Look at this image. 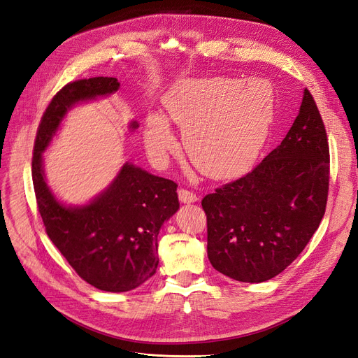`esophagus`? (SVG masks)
I'll return each instance as SVG.
<instances>
[{
	"label": "esophagus",
	"instance_id": "esophagus-1",
	"mask_svg": "<svg viewBox=\"0 0 358 358\" xmlns=\"http://www.w3.org/2000/svg\"><path fill=\"white\" fill-rule=\"evenodd\" d=\"M178 199L181 203H185V204H190V203H194L199 200V197L194 193L185 190V189L178 190Z\"/></svg>",
	"mask_w": 358,
	"mask_h": 358
}]
</instances>
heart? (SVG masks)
<instances>
[{"label":"heart","instance_id":"b5f03b06","mask_svg":"<svg viewBox=\"0 0 358 358\" xmlns=\"http://www.w3.org/2000/svg\"><path fill=\"white\" fill-rule=\"evenodd\" d=\"M169 120L184 127V146L192 161L213 177L245 169L258 155L273 124L275 92L261 80L189 78L174 84L164 97ZM162 113L145 124V145L155 162H165L176 136Z\"/></svg>","mask_w":358,"mask_h":358}]
</instances>
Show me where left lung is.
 I'll return each instance as SVG.
<instances>
[{"label":"left lung","mask_w":358,"mask_h":358,"mask_svg":"<svg viewBox=\"0 0 358 358\" xmlns=\"http://www.w3.org/2000/svg\"><path fill=\"white\" fill-rule=\"evenodd\" d=\"M328 185L327 130L305 88L299 115L281 143L245 177L201 200L213 268L242 283H262L280 274L319 228Z\"/></svg>","instance_id":"8db88e82"}]
</instances>
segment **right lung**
<instances>
[{
    "label": "right lung",
    "instance_id": "obj_1",
    "mask_svg": "<svg viewBox=\"0 0 358 358\" xmlns=\"http://www.w3.org/2000/svg\"><path fill=\"white\" fill-rule=\"evenodd\" d=\"M119 87L110 77L66 84L41 120L31 161L37 208L48 236L83 280L113 293L134 290L155 274L161 227L180 209L178 185L124 162L107 189L88 203L65 204L46 182L43 152L68 110L111 96ZM138 127L136 120L130 122V131Z\"/></svg>",
    "mask_w": 358,
    "mask_h": 358
}]
</instances>
